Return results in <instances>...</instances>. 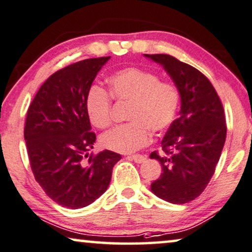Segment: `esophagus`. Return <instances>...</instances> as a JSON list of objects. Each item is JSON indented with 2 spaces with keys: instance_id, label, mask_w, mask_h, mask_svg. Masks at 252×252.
Here are the masks:
<instances>
[{
  "instance_id": "obj_1",
  "label": "esophagus",
  "mask_w": 252,
  "mask_h": 252,
  "mask_svg": "<svg viewBox=\"0 0 252 252\" xmlns=\"http://www.w3.org/2000/svg\"><path fill=\"white\" fill-rule=\"evenodd\" d=\"M129 158L132 159L133 162L140 164V163H144V162H145V160H146V156L140 155V154H136V155H131V156H129Z\"/></svg>"
}]
</instances>
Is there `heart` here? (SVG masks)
Segmentation results:
<instances>
[{
    "label": "heart",
    "mask_w": 252,
    "mask_h": 252,
    "mask_svg": "<svg viewBox=\"0 0 252 252\" xmlns=\"http://www.w3.org/2000/svg\"><path fill=\"white\" fill-rule=\"evenodd\" d=\"M106 90L92 85L85 98L86 113L90 123L106 129L112 123V99L129 103L126 120L130 122L104 133L100 142L105 148L118 153H132L144 147L150 131L159 133L173 125L181 103L178 86L162 81L158 74L140 67H125L111 74Z\"/></svg>",
    "instance_id": "heart-1"
}]
</instances>
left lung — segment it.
Masks as SVG:
<instances>
[{
  "label": "left lung",
  "mask_w": 252,
  "mask_h": 252,
  "mask_svg": "<svg viewBox=\"0 0 252 252\" xmlns=\"http://www.w3.org/2000/svg\"><path fill=\"white\" fill-rule=\"evenodd\" d=\"M164 66L181 93V111L162 140V154L150 158L162 165L152 191L172 204H187L212 179L226 138L224 108L208 78L167 54H145Z\"/></svg>",
  "instance_id": "1"
}]
</instances>
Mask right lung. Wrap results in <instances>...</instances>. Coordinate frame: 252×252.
Returning a JSON list of instances; mask_svg holds the SVG:
<instances>
[{
  "label": "right lung",
  "instance_id": "add662e5",
  "mask_svg": "<svg viewBox=\"0 0 252 252\" xmlns=\"http://www.w3.org/2000/svg\"><path fill=\"white\" fill-rule=\"evenodd\" d=\"M110 56L82 60L56 71L28 108L24 137L36 181L63 207H86L102 196L121 155H93L96 134L86 113L88 88Z\"/></svg>",
  "mask_w": 252,
  "mask_h": 252
}]
</instances>
